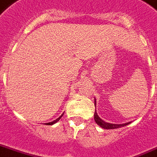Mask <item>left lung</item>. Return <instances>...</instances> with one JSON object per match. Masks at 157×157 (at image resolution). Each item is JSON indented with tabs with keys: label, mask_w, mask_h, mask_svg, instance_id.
Instances as JSON below:
<instances>
[{
	"label": "left lung",
	"mask_w": 157,
	"mask_h": 157,
	"mask_svg": "<svg viewBox=\"0 0 157 157\" xmlns=\"http://www.w3.org/2000/svg\"><path fill=\"white\" fill-rule=\"evenodd\" d=\"M96 105V100L94 99V106ZM96 108V106H95ZM94 118L95 123L99 125L100 127H101L102 128L105 129H115L118 128H121V127H124L128 125V124H130V122L128 123H126V124H109V123H107V122H105L104 120H102L101 118L99 117L98 115L97 112H96V109H95V111H94Z\"/></svg>",
	"instance_id": "left-lung-1"
}]
</instances>
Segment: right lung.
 Segmentation results:
<instances>
[{
  "instance_id": "1",
  "label": "right lung",
  "mask_w": 157,
  "mask_h": 157,
  "mask_svg": "<svg viewBox=\"0 0 157 157\" xmlns=\"http://www.w3.org/2000/svg\"><path fill=\"white\" fill-rule=\"evenodd\" d=\"M63 114H62V115L60 116L59 118H57V119H56V120H54V121L50 122V123H47V124H46V125H52V124H56V123H57V122L59 121V120H60V118H62V117H63Z\"/></svg>"
}]
</instances>
